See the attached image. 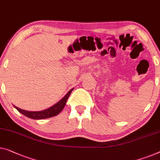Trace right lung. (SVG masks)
<instances>
[{"label":"right lung","instance_id":"add662e5","mask_svg":"<svg viewBox=\"0 0 160 160\" xmlns=\"http://www.w3.org/2000/svg\"><path fill=\"white\" fill-rule=\"evenodd\" d=\"M72 90H73V88L72 89H71L70 90H69L68 93H67L65 96L60 100V101L54 104V106L49 107V108L43 111H25V110H23V109L19 108L15 106H13L15 107V108L17 109L18 112H20L21 114H23V115H24L28 118H30L32 119H44L47 118H51V117H53V116L58 115V114L62 111V109L64 108V107H65V104L67 103V101H68V98L70 96L71 92H72Z\"/></svg>","mask_w":160,"mask_h":160}]
</instances>
